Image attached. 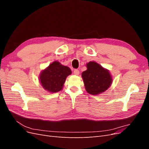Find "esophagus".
Returning <instances> with one entry per match:
<instances>
[{
  "mask_svg": "<svg viewBox=\"0 0 149 149\" xmlns=\"http://www.w3.org/2000/svg\"><path fill=\"white\" fill-rule=\"evenodd\" d=\"M74 74L75 75H78L79 74V71L78 70H77V69H75L74 70Z\"/></svg>",
  "mask_w": 149,
  "mask_h": 149,
  "instance_id": "34e87169",
  "label": "esophagus"
}]
</instances>
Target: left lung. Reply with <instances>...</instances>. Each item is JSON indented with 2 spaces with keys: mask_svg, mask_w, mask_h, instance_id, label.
Instances as JSON below:
<instances>
[{
  "mask_svg": "<svg viewBox=\"0 0 149 149\" xmlns=\"http://www.w3.org/2000/svg\"><path fill=\"white\" fill-rule=\"evenodd\" d=\"M86 66L87 70L83 72L81 76L89 94L97 95L109 88L112 78L108 70L94 61L88 63Z\"/></svg>",
  "mask_w": 149,
  "mask_h": 149,
  "instance_id": "obj_1",
  "label": "left lung"
}]
</instances>
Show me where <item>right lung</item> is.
I'll use <instances>...</instances> for the list:
<instances>
[{"mask_svg": "<svg viewBox=\"0 0 149 149\" xmlns=\"http://www.w3.org/2000/svg\"><path fill=\"white\" fill-rule=\"evenodd\" d=\"M71 73L70 68L54 61L42 72L40 81L45 89L50 93H56L61 91L66 77Z\"/></svg>", "mask_w": 149, "mask_h": 149, "instance_id": "right-lung-1", "label": "right lung"}]
</instances>
